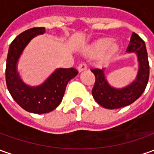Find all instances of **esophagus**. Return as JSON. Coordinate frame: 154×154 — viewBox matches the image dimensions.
<instances>
[{"label":"esophagus","mask_w":154,"mask_h":154,"mask_svg":"<svg viewBox=\"0 0 154 154\" xmlns=\"http://www.w3.org/2000/svg\"><path fill=\"white\" fill-rule=\"evenodd\" d=\"M77 69H78V71H79V72H82V71L86 70V69H87V66H86V64L85 63H81L78 65Z\"/></svg>","instance_id":"1"}]
</instances>
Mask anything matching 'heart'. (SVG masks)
Masks as SVG:
<instances>
[{
	"label": "heart",
	"instance_id": "heart-1",
	"mask_svg": "<svg viewBox=\"0 0 154 154\" xmlns=\"http://www.w3.org/2000/svg\"><path fill=\"white\" fill-rule=\"evenodd\" d=\"M119 49L118 43L108 38H100L86 48L85 53L88 55L100 54L99 59L100 61H104L109 59Z\"/></svg>",
	"mask_w": 154,
	"mask_h": 154
}]
</instances>
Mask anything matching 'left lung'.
<instances>
[{
    "label": "left lung",
    "instance_id": "left-lung-1",
    "mask_svg": "<svg viewBox=\"0 0 154 154\" xmlns=\"http://www.w3.org/2000/svg\"><path fill=\"white\" fill-rule=\"evenodd\" d=\"M127 52L137 54L139 65L136 79L127 87L122 89L111 87L105 78L104 69H91L95 77L92 95L95 101L104 108L118 109L133 103L142 95L148 85L149 78L148 53L143 40L135 32H132Z\"/></svg>",
    "mask_w": 154,
    "mask_h": 154
}]
</instances>
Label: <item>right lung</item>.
I'll return each mask as SVG.
<instances>
[{
    "label": "right lung",
    "mask_w": 154,
    "mask_h": 154,
    "mask_svg": "<svg viewBox=\"0 0 154 154\" xmlns=\"http://www.w3.org/2000/svg\"><path fill=\"white\" fill-rule=\"evenodd\" d=\"M44 32V27H32L20 33L11 43L6 59V82L11 95L25 111L36 114L54 110L63 99L68 82L78 75L74 68H60L38 86L32 87L23 83L17 69V61L31 40Z\"/></svg>",
    "instance_id": "obj_1"
}]
</instances>
